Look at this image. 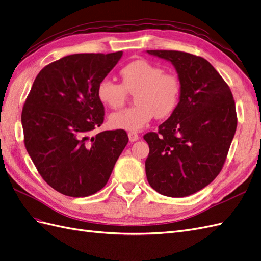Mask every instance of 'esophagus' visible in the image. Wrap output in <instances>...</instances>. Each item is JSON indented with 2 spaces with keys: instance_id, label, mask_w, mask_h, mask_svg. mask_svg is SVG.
I'll list each match as a JSON object with an SVG mask.
<instances>
[{
  "instance_id": "1",
  "label": "esophagus",
  "mask_w": 261,
  "mask_h": 261,
  "mask_svg": "<svg viewBox=\"0 0 261 261\" xmlns=\"http://www.w3.org/2000/svg\"><path fill=\"white\" fill-rule=\"evenodd\" d=\"M128 137H129V140H130L131 142H136L137 140H139V135H138L137 132H132V131L129 132L128 133Z\"/></svg>"
}]
</instances>
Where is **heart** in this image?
<instances>
[{
	"mask_svg": "<svg viewBox=\"0 0 261 261\" xmlns=\"http://www.w3.org/2000/svg\"><path fill=\"white\" fill-rule=\"evenodd\" d=\"M121 85L102 79L97 87V97L103 106L117 109L124 105L128 92L136 93V106L113 112L109 124L113 129L140 131L151 120L170 117L181 98V80L172 72L145 59H137L120 70Z\"/></svg>",
	"mask_w": 261,
	"mask_h": 261,
	"instance_id": "obj_1",
	"label": "heart"
}]
</instances>
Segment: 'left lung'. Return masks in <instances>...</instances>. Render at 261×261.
Segmentation results:
<instances>
[{"instance_id":"1","label":"left lung","mask_w":261,"mask_h":261,"mask_svg":"<svg viewBox=\"0 0 261 261\" xmlns=\"http://www.w3.org/2000/svg\"><path fill=\"white\" fill-rule=\"evenodd\" d=\"M170 62L181 80L179 102L159 132L143 137L150 153L145 173L153 190L185 197L204 189L222 171L237 128L228 85L203 57L177 50H146Z\"/></svg>"}]
</instances>
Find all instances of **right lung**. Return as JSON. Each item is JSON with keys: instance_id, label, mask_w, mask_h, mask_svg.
I'll return each mask as SVG.
<instances>
[{"instance_id": "1", "label": "right lung", "mask_w": 261, "mask_h": 261, "mask_svg": "<svg viewBox=\"0 0 261 261\" xmlns=\"http://www.w3.org/2000/svg\"><path fill=\"white\" fill-rule=\"evenodd\" d=\"M121 57L122 51L65 56L38 72L26 98L25 148L44 181L64 195L101 190L129 141L124 130L92 133L105 119L98 84Z\"/></svg>"}]
</instances>
